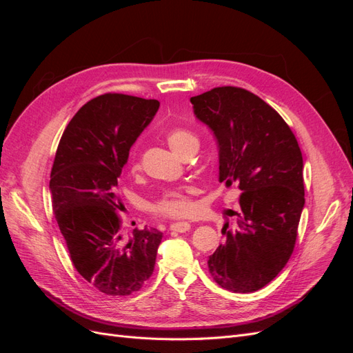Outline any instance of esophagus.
<instances>
[{"mask_svg": "<svg viewBox=\"0 0 353 353\" xmlns=\"http://www.w3.org/2000/svg\"><path fill=\"white\" fill-rule=\"evenodd\" d=\"M191 228L190 222H174L170 223V231H176V232H185Z\"/></svg>", "mask_w": 353, "mask_h": 353, "instance_id": "obj_1", "label": "esophagus"}]
</instances>
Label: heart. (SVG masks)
Returning <instances> with one entry per match:
<instances>
[{
	"mask_svg": "<svg viewBox=\"0 0 353 353\" xmlns=\"http://www.w3.org/2000/svg\"><path fill=\"white\" fill-rule=\"evenodd\" d=\"M166 141L169 147L179 156L184 152L185 147L197 143V137L193 132H190L188 130H184V128H175V130L168 132ZM130 169L134 175L140 172L141 165L138 162L137 157H132ZM191 194H193V188L190 187H178L172 190H166L162 196L152 203L150 210L154 213V215H159V216H169V218L187 216L188 213L193 210V200H191Z\"/></svg>",
	"mask_w": 353,
	"mask_h": 353,
	"instance_id": "1",
	"label": "heart"
}]
</instances>
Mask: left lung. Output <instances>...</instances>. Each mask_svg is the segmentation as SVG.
<instances>
[{
    "label": "left lung",
    "mask_w": 353,
    "mask_h": 353,
    "mask_svg": "<svg viewBox=\"0 0 353 353\" xmlns=\"http://www.w3.org/2000/svg\"><path fill=\"white\" fill-rule=\"evenodd\" d=\"M190 101L218 141L219 183L243 191L240 208L227 210L231 221L209 256V272L230 292H256L280 274L294 249L305 206L301 147L283 117L248 90L218 87Z\"/></svg>",
    "instance_id": "8db88e82"
}]
</instances>
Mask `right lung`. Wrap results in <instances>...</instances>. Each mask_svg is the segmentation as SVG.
<instances>
[{
    "label": "right lung",
    "mask_w": 353,
    "mask_h": 353,
    "mask_svg": "<svg viewBox=\"0 0 353 353\" xmlns=\"http://www.w3.org/2000/svg\"><path fill=\"white\" fill-rule=\"evenodd\" d=\"M160 103L103 94L72 117L51 169L52 210L70 261L82 279L108 296L138 292L150 279L163 234L135 228L126 236L114 193L137 138Z\"/></svg>",
    "instance_id": "1"
}]
</instances>
